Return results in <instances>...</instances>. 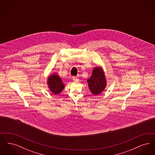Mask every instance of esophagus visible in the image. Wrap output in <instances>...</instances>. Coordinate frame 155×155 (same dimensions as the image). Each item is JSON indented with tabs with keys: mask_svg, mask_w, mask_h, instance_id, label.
Returning a JSON list of instances; mask_svg holds the SVG:
<instances>
[{
	"mask_svg": "<svg viewBox=\"0 0 155 155\" xmlns=\"http://www.w3.org/2000/svg\"><path fill=\"white\" fill-rule=\"evenodd\" d=\"M73 80L74 81H79V79H78V78H77V77H73Z\"/></svg>",
	"mask_w": 155,
	"mask_h": 155,
	"instance_id": "1",
	"label": "esophagus"
}]
</instances>
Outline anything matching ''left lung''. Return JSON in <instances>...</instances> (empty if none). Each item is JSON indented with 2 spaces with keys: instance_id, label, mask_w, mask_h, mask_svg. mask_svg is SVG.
I'll return each mask as SVG.
<instances>
[{
  "instance_id": "1",
  "label": "left lung",
  "mask_w": 155,
  "mask_h": 155,
  "mask_svg": "<svg viewBox=\"0 0 155 155\" xmlns=\"http://www.w3.org/2000/svg\"><path fill=\"white\" fill-rule=\"evenodd\" d=\"M87 82L89 90L93 95H97L102 93L106 87V79L103 68L101 67H95Z\"/></svg>"
}]
</instances>
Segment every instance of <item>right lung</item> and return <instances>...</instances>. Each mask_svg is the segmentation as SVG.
Returning <instances> with one entry per match:
<instances>
[{
	"instance_id": "add662e5",
	"label": "right lung",
	"mask_w": 155,
	"mask_h": 155,
	"mask_svg": "<svg viewBox=\"0 0 155 155\" xmlns=\"http://www.w3.org/2000/svg\"><path fill=\"white\" fill-rule=\"evenodd\" d=\"M47 84L51 91L54 95L61 92L65 87L61 78L57 73H54L48 77Z\"/></svg>"
}]
</instances>
